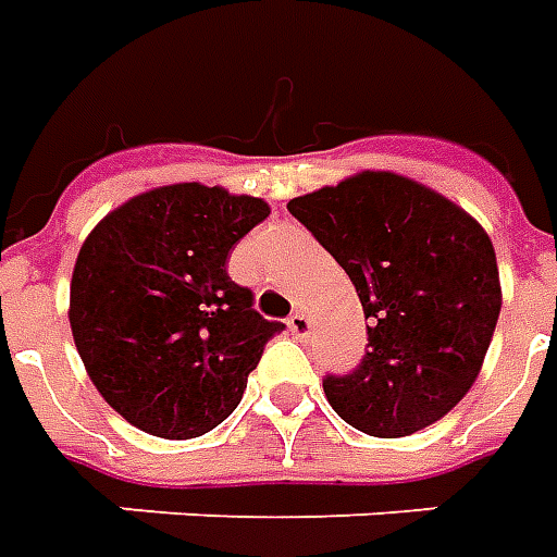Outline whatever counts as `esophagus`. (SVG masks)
<instances>
[{
  "instance_id": "esophagus-1",
  "label": "esophagus",
  "mask_w": 557,
  "mask_h": 557,
  "mask_svg": "<svg viewBox=\"0 0 557 557\" xmlns=\"http://www.w3.org/2000/svg\"><path fill=\"white\" fill-rule=\"evenodd\" d=\"M286 325H289L292 337L301 339V343L307 337H310V331H313V325H310V319H307V315H304L301 310H295V313L289 315V322H286Z\"/></svg>"
}]
</instances>
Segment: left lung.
Returning <instances> with one entry per match:
<instances>
[{
    "label": "left lung",
    "mask_w": 557,
    "mask_h": 557,
    "mask_svg": "<svg viewBox=\"0 0 557 557\" xmlns=\"http://www.w3.org/2000/svg\"><path fill=\"white\" fill-rule=\"evenodd\" d=\"M286 208L343 265L370 319L358 370L322 385L331 409L375 438L442 420L474 385L502 313L486 230L438 190L382 170Z\"/></svg>",
    "instance_id": "left-lung-1"
}]
</instances>
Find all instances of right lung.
Instances as JSON below:
<instances>
[{"instance_id":"right-lung-1","label":"right lung","mask_w":557,"mask_h":557,"mask_svg":"<svg viewBox=\"0 0 557 557\" xmlns=\"http://www.w3.org/2000/svg\"><path fill=\"white\" fill-rule=\"evenodd\" d=\"M265 199L199 182L113 208L83 242L71 334L91 385L137 430L199 438L238 409L265 343L283 331L226 274Z\"/></svg>"}]
</instances>
